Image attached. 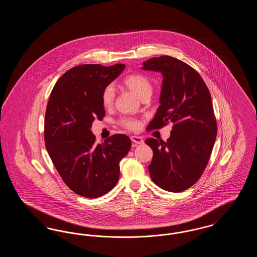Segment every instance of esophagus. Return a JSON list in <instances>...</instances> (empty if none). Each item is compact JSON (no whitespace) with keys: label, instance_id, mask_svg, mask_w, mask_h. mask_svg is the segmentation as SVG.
I'll return each mask as SVG.
<instances>
[{"label":"esophagus","instance_id":"esophagus-1","mask_svg":"<svg viewBox=\"0 0 257 257\" xmlns=\"http://www.w3.org/2000/svg\"><path fill=\"white\" fill-rule=\"evenodd\" d=\"M131 141L137 145H143L144 144V140L141 137H138V136H131Z\"/></svg>","mask_w":257,"mask_h":257}]
</instances>
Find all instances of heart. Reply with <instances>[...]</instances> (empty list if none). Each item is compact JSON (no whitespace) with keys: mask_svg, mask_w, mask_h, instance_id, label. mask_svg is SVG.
<instances>
[{"mask_svg":"<svg viewBox=\"0 0 257 257\" xmlns=\"http://www.w3.org/2000/svg\"><path fill=\"white\" fill-rule=\"evenodd\" d=\"M123 84L141 99L149 97L152 93V83L149 78L144 74H131L124 80ZM115 91L111 85L105 86L101 93V103L104 108L110 109L113 105ZM120 125L128 130H138L141 126L140 121L132 117H123L120 119Z\"/></svg>","mask_w":257,"mask_h":257,"instance_id":"b5f03b06","label":"heart"}]
</instances>
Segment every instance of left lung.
<instances>
[{"label": "left lung", "instance_id": "obj_1", "mask_svg": "<svg viewBox=\"0 0 257 257\" xmlns=\"http://www.w3.org/2000/svg\"><path fill=\"white\" fill-rule=\"evenodd\" d=\"M143 69L164 76L161 105L147 130L173 124L167 142L146 140L153 150L149 174L160 188L179 193L200 178L212 153L218 127L211 94L198 72L175 58H152Z\"/></svg>", "mask_w": 257, "mask_h": 257}]
</instances>
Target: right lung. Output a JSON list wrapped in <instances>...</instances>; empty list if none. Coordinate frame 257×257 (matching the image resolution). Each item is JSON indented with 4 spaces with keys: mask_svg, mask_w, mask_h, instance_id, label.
I'll use <instances>...</instances> for the list:
<instances>
[{
    "mask_svg": "<svg viewBox=\"0 0 257 257\" xmlns=\"http://www.w3.org/2000/svg\"><path fill=\"white\" fill-rule=\"evenodd\" d=\"M125 64H82L61 76L50 94L44 120V141L61 179L79 196L95 198L110 192L119 178V162L131 148L128 136H110L95 144L90 127L103 119V88Z\"/></svg>",
    "mask_w": 257,
    "mask_h": 257,
    "instance_id": "obj_1",
    "label": "right lung"
}]
</instances>
